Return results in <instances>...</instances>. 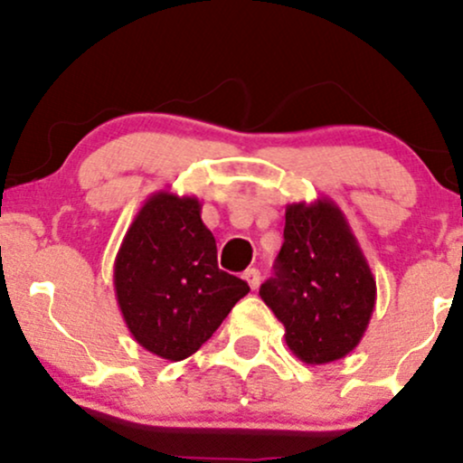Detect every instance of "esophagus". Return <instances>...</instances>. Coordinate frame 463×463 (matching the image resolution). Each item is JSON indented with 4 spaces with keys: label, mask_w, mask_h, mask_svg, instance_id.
Instances as JSON below:
<instances>
[{
    "label": "esophagus",
    "mask_w": 463,
    "mask_h": 463,
    "mask_svg": "<svg viewBox=\"0 0 463 463\" xmlns=\"http://www.w3.org/2000/svg\"><path fill=\"white\" fill-rule=\"evenodd\" d=\"M243 280L250 285V289H257L259 283H261V272L257 268H250L243 272Z\"/></svg>",
    "instance_id": "34e87169"
}]
</instances>
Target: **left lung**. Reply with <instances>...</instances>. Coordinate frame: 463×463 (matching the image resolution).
<instances>
[{
    "mask_svg": "<svg viewBox=\"0 0 463 463\" xmlns=\"http://www.w3.org/2000/svg\"><path fill=\"white\" fill-rule=\"evenodd\" d=\"M285 241L274 276L259 289L285 326L291 353L309 365L331 364L357 348L376 302V280L328 198L294 202L285 211Z\"/></svg>",
    "mask_w": 463,
    "mask_h": 463,
    "instance_id": "8db88e82",
    "label": "left lung"
}]
</instances>
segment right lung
<instances>
[{
    "instance_id": "right-lung-1",
    "label": "right lung",
    "mask_w": 463,
    "mask_h": 463,
    "mask_svg": "<svg viewBox=\"0 0 463 463\" xmlns=\"http://www.w3.org/2000/svg\"><path fill=\"white\" fill-rule=\"evenodd\" d=\"M200 211L195 195L156 191L115 257L126 326L139 346L167 361L191 357L250 291L246 280L217 268L215 237Z\"/></svg>"
}]
</instances>
